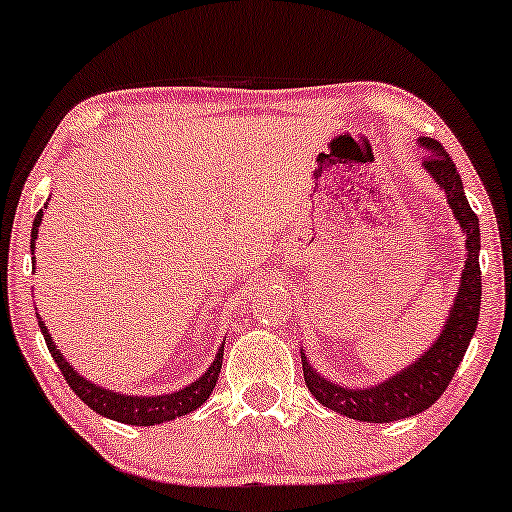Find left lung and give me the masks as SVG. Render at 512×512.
<instances>
[{
	"instance_id": "obj_1",
	"label": "left lung",
	"mask_w": 512,
	"mask_h": 512,
	"mask_svg": "<svg viewBox=\"0 0 512 512\" xmlns=\"http://www.w3.org/2000/svg\"><path fill=\"white\" fill-rule=\"evenodd\" d=\"M420 144L428 148V155L423 160L425 170L446 191V200L454 210V217L463 226L465 248H468L461 288H458L449 319L444 323V331L439 333V340L416 364L385 380L383 385L366 387V390H345V387L328 383L321 375H316L309 361L302 357L304 383H307L309 392L335 413L364 420V423H392V420L416 416V413L430 409L449 387L458 364L463 361L465 349L470 345L472 333H475L477 319H480V222H477V215L472 212L463 193L461 174H458L454 160L446 155L442 144L430 137H425Z\"/></svg>"
}]
</instances>
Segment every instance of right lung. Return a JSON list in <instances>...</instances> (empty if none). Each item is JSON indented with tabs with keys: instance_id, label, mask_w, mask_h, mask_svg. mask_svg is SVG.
I'll list each match as a JSON object with an SVG mask.
<instances>
[{
	"instance_id": "obj_1",
	"label": "right lung",
	"mask_w": 512,
	"mask_h": 512,
	"mask_svg": "<svg viewBox=\"0 0 512 512\" xmlns=\"http://www.w3.org/2000/svg\"><path fill=\"white\" fill-rule=\"evenodd\" d=\"M42 222V210L37 212L35 224H32V238H30V248H35V238H37V226ZM42 335L47 340V347L51 352V357L61 368L63 378L70 385L77 397H80L89 409H94L101 416L120 420V423L127 425H158L165 423V420H172L177 416H186V413L196 411L205 399L210 397L212 390H215L219 371H222V359H224V345L219 349V354L212 361L210 371L205 375H200L196 383H191L184 390L174 392V394H163V397H127V394H118L111 390H103V387H96L89 383V380L80 378L75 373V368L63 359V354L58 352L54 342H51V335L47 333V326L40 321Z\"/></svg>"
}]
</instances>
